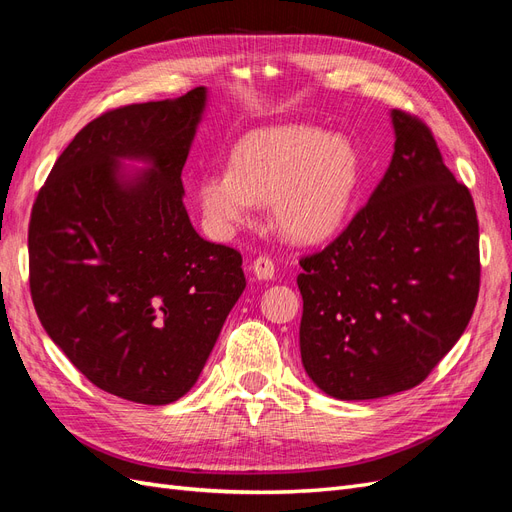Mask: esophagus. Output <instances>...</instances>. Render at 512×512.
<instances>
[{"mask_svg": "<svg viewBox=\"0 0 512 512\" xmlns=\"http://www.w3.org/2000/svg\"><path fill=\"white\" fill-rule=\"evenodd\" d=\"M252 271H254L258 280H271L273 273H275V265H273V260L269 256H258L252 262Z\"/></svg>", "mask_w": 512, "mask_h": 512, "instance_id": "1", "label": "esophagus"}]
</instances>
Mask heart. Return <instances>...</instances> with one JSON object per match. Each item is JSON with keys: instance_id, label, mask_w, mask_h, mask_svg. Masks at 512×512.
<instances>
[{"instance_id": "heart-1", "label": "heart", "mask_w": 512, "mask_h": 512, "mask_svg": "<svg viewBox=\"0 0 512 512\" xmlns=\"http://www.w3.org/2000/svg\"><path fill=\"white\" fill-rule=\"evenodd\" d=\"M361 183V158L344 134L312 126H275L245 134L230 170H211L198 200L215 230L252 218L254 203H271L275 228L294 243H318L344 224Z\"/></svg>"}]
</instances>
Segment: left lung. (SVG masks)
<instances>
[{
	"instance_id": "obj_1",
	"label": "left lung",
	"mask_w": 512,
	"mask_h": 512,
	"mask_svg": "<svg viewBox=\"0 0 512 512\" xmlns=\"http://www.w3.org/2000/svg\"><path fill=\"white\" fill-rule=\"evenodd\" d=\"M393 160L367 205L299 260L301 361L335 399L421 384L466 331L478 299V220L425 123L391 111Z\"/></svg>"
}]
</instances>
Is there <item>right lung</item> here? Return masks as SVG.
<instances>
[{"mask_svg":"<svg viewBox=\"0 0 512 512\" xmlns=\"http://www.w3.org/2000/svg\"><path fill=\"white\" fill-rule=\"evenodd\" d=\"M207 104L106 111L72 138L29 220V290L44 331L98 389L164 406L196 384L245 288L241 254L209 243L183 205L181 170ZM121 159L148 170L126 174Z\"/></svg>","mask_w":512,"mask_h":512,"instance_id":"right-lung-1","label":"right lung"}]
</instances>
